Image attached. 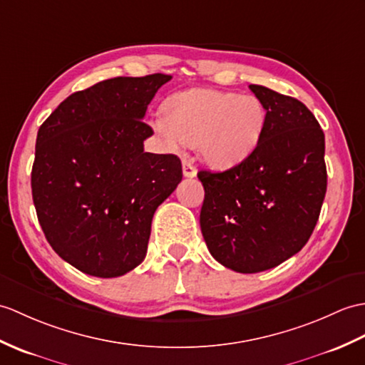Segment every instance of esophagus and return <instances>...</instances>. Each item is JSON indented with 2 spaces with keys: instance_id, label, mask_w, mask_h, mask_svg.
Wrapping results in <instances>:
<instances>
[{
  "instance_id": "esophagus-1",
  "label": "esophagus",
  "mask_w": 365,
  "mask_h": 365,
  "mask_svg": "<svg viewBox=\"0 0 365 365\" xmlns=\"http://www.w3.org/2000/svg\"><path fill=\"white\" fill-rule=\"evenodd\" d=\"M182 166H183V175L185 177H188V179H192V177H196V174H197L196 166L192 165V162H191L190 158H183Z\"/></svg>"
}]
</instances>
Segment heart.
<instances>
[{
    "instance_id": "b5f03b06",
    "label": "heart",
    "mask_w": 365,
    "mask_h": 365,
    "mask_svg": "<svg viewBox=\"0 0 365 365\" xmlns=\"http://www.w3.org/2000/svg\"><path fill=\"white\" fill-rule=\"evenodd\" d=\"M166 116L152 129L168 149L197 146L200 158L216 169L232 168L258 148L267 121L261 99L213 88H190L166 103Z\"/></svg>"
}]
</instances>
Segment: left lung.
I'll list each match as a JSON object with an SVG mask.
<instances>
[{"instance_id": "1", "label": "left lung", "mask_w": 365, "mask_h": 365, "mask_svg": "<svg viewBox=\"0 0 365 365\" xmlns=\"http://www.w3.org/2000/svg\"><path fill=\"white\" fill-rule=\"evenodd\" d=\"M267 112L258 148L224 173L199 171L200 230L213 258L241 274L272 269L300 252L327 192L325 135L299 99L249 87Z\"/></svg>"}]
</instances>
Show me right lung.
<instances>
[{
  "label": "right lung",
  "mask_w": 365,
  "mask_h": 365,
  "mask_svg": "<svg viewBox=\"0 0 365 365\" xmlns=\"http://www.w3.org/2000/svg\"><path fill=\"white\" fill-rule=\"evenodd\" d=\"M168 74L113 78L76 91L40 125L31 186L38 222L81 272L121 277L146 257L160 203L182 180L180 158L144 152L143 123Z\"/></svg>",
  "instance_id": "right-lung-1"
}]
</instances>
